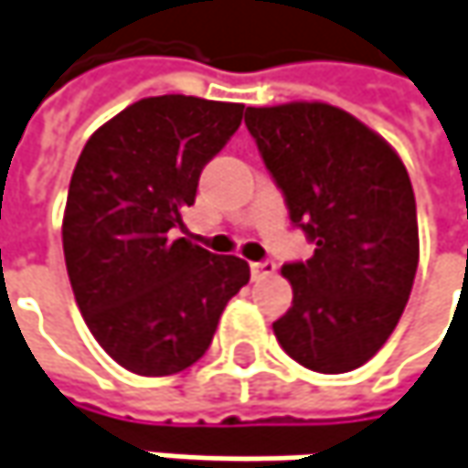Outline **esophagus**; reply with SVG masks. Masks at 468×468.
<instances>
[{"label":"esophagus","instance_id":"34e87169","mask_svg":"<svg viewBox=\"0 0 468 468\" xmlns=\"http://www.w3.org/2000/svg\"><path fill=\"white\" fill-rule=\"evenodd\" d=\"M275 272V261L264 260V261H251V275L254 281H261V278H270Z\"/></svg>","mask_w":468,"mask_h":468}]
</instances>
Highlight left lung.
Returning a JSON list of instances; mask_svg holds the SVG:
<instances>
[{"instance_id": "1", "label": "left lung", "mask_w": 468, "mask_h": 468, "mask_svg": "<svg viewBox=\"0 0 468 468\" xmlns=\"http://www.w3.org/2000/svg\"><path fill=\"white\" fill-rule=\"evenodd\" d=\"M291 222L315 243L283 264L293 289L275 339L299 366L346 373L392 336L419 267L413 185L395 148L328 102L246 108Z\"/></svg>"}]
</instances>
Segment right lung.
Listing matches in <instances>:
<instances>
[{
	"mask_svg": "<svg viewBox=\"0 0 468 468\" xmlns=\"http://www.w3.org/2000/svg\"><path fill=\"white\" fill-rule=\"evenodd\" d=\"M240 119V102L145 97L100 126L76 161L63 214L70 289L97 344L126 371L190 368L249 283L243 260L172 238Z\"/></svg>",
	"mask_w": 468,
	"mask_h": 468,
	"instance_id": "1",
	"label": "right lung"
}]
</instances>
